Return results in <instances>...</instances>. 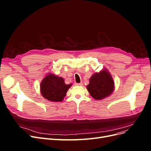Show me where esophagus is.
I'll list each match as a JSON object with an SVG mask.
<instances>
[{
	"instance_id": "esophagus-1",
	"label": "esophagus",
	"mask_w": 151,
	"mask_h": 151,
	"mask_svg": "<svg viewBox=\"0 0 151 151\" xmlns=\"http://www.w3.org/2000/svg\"><path fill=\"white\" fill-rule=\"evenodd\" d=\"M76 86H82L83 85V83H76Z\"/></svg>"
}]
</instances>
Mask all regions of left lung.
<instances>
[{
    "label": "left lung",
    "instance_id": "left-lung-1",
    "mask_svg": "<svg viewBox=\"0 0 151 151\" xmlns=\"http://www.w3.org/2000/svg\"><path fill=\"white\" fill-rule=\"evenodd\" d=\"M114 85L115 83L111 75L104 68L91 77L87 89L94 99L100 100L111 94L115 88Z\"/></svg>",
    "mask_w": 151,
    "mask_h": 151
}]
</instances>
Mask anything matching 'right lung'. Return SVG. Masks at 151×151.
Masks as SVG:
<instances>
[{
	"mask_svg": "<svg viewBox=\"0 0 151 151\" xmlns=\"http://www.w3.org/2000/svg\"><path fill=\"white\" fill-rule=\"evenodd\" d=\"M72 84H65L62 77L53 74H47L40 84V92L48 101L60 102L66 96V93Z\"/></svg>",
	"mask_w": 151,
	"mask_h": 151,
	"instance_id": "obj_1",
	"label": "right lung"
}]
</instances>
